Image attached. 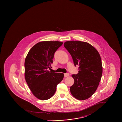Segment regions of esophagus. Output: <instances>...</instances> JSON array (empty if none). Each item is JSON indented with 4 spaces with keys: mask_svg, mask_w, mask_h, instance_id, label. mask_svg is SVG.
Segmentation results:
<instances>
[{
    "mask_svg": "<svg viewBox=\"0 0 122 122\" xmlns=\"http://www.w3.org/2000/svg\"><path fill=\"white\" fill-rule=\"evenodd\" d=\"M69 75H69V73H65V74H64V76L65 77H67V76H69Z\"/></svg>",
    "mask_w": 122,
    "mask_h": 122,
    "instance_id": "1",
    "label": "esophagus"
}]
</instances>
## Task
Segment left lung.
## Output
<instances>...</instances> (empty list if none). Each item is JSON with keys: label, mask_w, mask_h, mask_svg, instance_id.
<instances>
[{"label": "left lung", "mask_w": 122, "mask_h": 122, "mask_svg": "<svg viewBox=\"0 0 122 122\" xmlns=\"http://www.w3.org/2000/svg\"><path fill=\"white\" fill-rule=\"evenodd\" d=\"M64 46L71 55L75 66H79L78 73L72 75L74 83L70 88V92L78 100H86L95 92L101 80L102 66L100 55L87 42L67 41Z\"/></svg>", "instance_id": "obj_1"}]
</instances>
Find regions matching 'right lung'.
<instances>
[{"label":"right lung","instance_id":"obj_1","mask_svg":"<svg viewBox=\"0 0 122 122\" xmlns=\"http://www.w3.org/2000/svg\"><path fill=\"white\" fill-rule=\"evenodd\" d=\"M63 43L42 41L34 45L25 60V78L33 94L40 100L51 98L63 79L62 73L51 72L54 54Z\"/></svg>","mask_w":122,"mask_h":122}]
</instances>
